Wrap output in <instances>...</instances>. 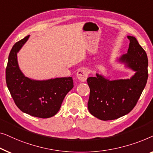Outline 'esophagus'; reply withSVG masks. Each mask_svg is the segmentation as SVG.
Instances as JSON below:
<instances>
[{
    "mask_svg": "<svg viewBox=\"0 0 153 153\" xmlns=\"http://www.w3.org/2000/svg\"><path fill=\"white\" fill-rule=\"evenodd\" d=\"M88 75H89V72L86 69H79L78 71L77 72V77L79 81L81 82H85L86 79L88 77Z\"/></svg>",
    "mask_w": 153,
    "mask_h": 153,
    "instance_id": "34e87169",
    "label": "esophagus"
}]
</instances>
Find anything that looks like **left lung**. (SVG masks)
Listing matches in <instances>:
<instances>
[{"instance_id":"obj_1","label":"left lung","mask_w":153,"mask_h":153,"mask_svg":"<svg viewBox=\"0 0 153 153\" xmlns=\"http://www.w3.org/2000/svg\"><path fill=\"white\" fill-rule=\"evenodd\" d=\"M128 53L118 61L135 74L130 79L111 80L102 75L87 78L90 88L88 109L94 117L102 120L119 119L130 112L146 87L148 77V57L134 36H128Z\"/></svg>"}]
</instances>
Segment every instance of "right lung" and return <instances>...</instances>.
<instances>
[{"label": "right lung", "instance_id": "add662e5", "mask_svg": "<svg viewBox=\"0 0 153 153\" xmlns=\"http://www.w3.org/2000/svg\"><path fill=\"white\" fill-rule=\"evenodd\" d=\"M29 37L26 36L13 46L6 68V83L20 110L33 117L47 119L59 110L64 97L74 87V81L71 77L36 80L25 76L19 68L17 53Z\"/></svg>", "mask_w": 153, "mask_h": 153}]
</instances>
